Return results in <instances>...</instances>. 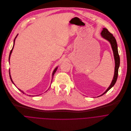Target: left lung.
<instances>
[{"mask_svg":"<svg viewBox=\"0 0 131 131\" xmlns=\"http://www.w3.org/2000/svg\"><path fill=\"white\" fill-rule=\"evenodd\" d=\"M101 35L102 37L104 38L105 39L107 40V41H108L110 42L112 47L114 57V60H115L114 74V76H113V78L112 79V82L111 84L110 85V87L107 88V89L102 95H100V96H102V95H104V94L106 93L109 90H110L114 85V84H115V83L116 82V80L117 79V76H118V68L119 67V64H120V58H119V56L118 52L117 43H116L115 38L113 36L112 34H111L106 28H103V30L102 31V32L101 33Z\"/></svg>","mask_w":131,"mask_h":131,"instance_id":"obj_1","label":"left lung"}]
</instances>
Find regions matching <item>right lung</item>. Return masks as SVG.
I'll return each instance as SVG.
<instances>
[{
  "mask_svg": "<svg viewBox=\"0 0 131 131\" xmlns=\"http://www.w3.org/2000/svg\"><path fill=\"white\" fill-rule=\"evenodd\" d=\"M18 35L16 36V37H15V39H14V45H13V48H12V49L11 50V51H10V53H9V59H10V55H11V54H12V51H13V48H14V45H15V40H16V38H17V36H18ZM57 67H56V68L54 69V70L53 71V73H52V79H53V75H54V74H55V73L56 72V70H57ZM9 77H10V80H11V81H12V83L14 84V83L13 82V80H12V78H11V76H10V71L9 70ZM51 82H52V81H51ZM15 85V84H14ZM20 91V92H21L23 94H25V93L23 91H21V90H20L19 89H18ZM29 96H32V95H29ZM37 96V95H36Z\"/></svg>",
  "mask_w": 131,
  "mask_h": 131,
  "instance_id": "right-lung-1",
  "label": "right lung"
}]
</instances>
